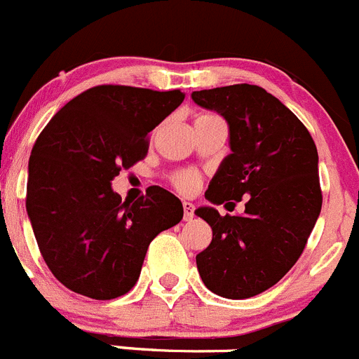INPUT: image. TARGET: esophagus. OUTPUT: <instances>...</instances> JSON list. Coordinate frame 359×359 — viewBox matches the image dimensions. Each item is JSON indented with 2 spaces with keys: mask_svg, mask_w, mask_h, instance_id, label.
<instances>
[{
  "mask_svg": "<svg viewBox=\"0 0 359 359\" xmlns=\"http://www.w3.org/2000/svg\"><path fill=\"white\" fill-rule=\"evenodd\" d=\"M182 208H184V219L186 222H191L193 216H195V205L191 202H182Z\"/></svg>",
  "mask_w": 359,
  "mask_h": 359,
  "instance_id": "esophagus-1",
  "label": "esophagus"
}]
</instances>
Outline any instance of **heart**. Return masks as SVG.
<instances>
[{
	"label": "heart",
	"instance_id": "heart-1",
	"mask_svg": "<svg viewBox=\"0 0 359 359\" xmlns=\"http://www.w3.org/2000/svg\"><path fill=\"white\" fill-rule=\"evenodd\" d=\"M212 114H202L198 116L196 119H202V118H209ZM200 184V177L196 172H191V170H186V172H179L173 175V186L179 189L180 193H193L198 187Z\"/></svg>",
	"mask_w": 359,
	"mask_h": 359
}]
</instances>
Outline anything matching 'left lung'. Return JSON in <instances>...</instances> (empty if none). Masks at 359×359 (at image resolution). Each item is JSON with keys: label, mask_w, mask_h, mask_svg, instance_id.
Instances as JSON below:
<instances>
[{"label": "left lung", "mask_w": 359, "mask_h": 359, "mask_svg": "<svg viewBox=\"0 0 359 359\" xmlns=\"http://www.w3.org/2000/svg\"><path fill=\"white\" fill-rule=\"evenodd\" d=\"M191 98L224 116L232 151L205 191L212 205L195 211L212 229L196 266L212 293L248 299L279 283L308 243L322 209L318 151L302 121L263 87L236 83ZM241 198V217L214 209Z\"/></svg>", "instance_id": "1"}]
</instances>
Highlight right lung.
Masks as SVG:
<instances>
[{
	"instance_id": "obj_1",
	"label": "right lung",
	"mask_w": 359,
	"mask_h": 359,
	"mask_svg": "<svg viewBox=\"0 0 359 359\" xmlns=\"http://www.w3.org/2000/svg\"><path fill=\"white\" fill-rule=\"evenodd\" d=\"M184 93L96 86L39 134L28 163L27 212L48 268L71 292L111 300L134 288L148 245L182 219V202L150 186L135 202L111 182L148 151V132Z\"/></svg>"
}]
</instances>
